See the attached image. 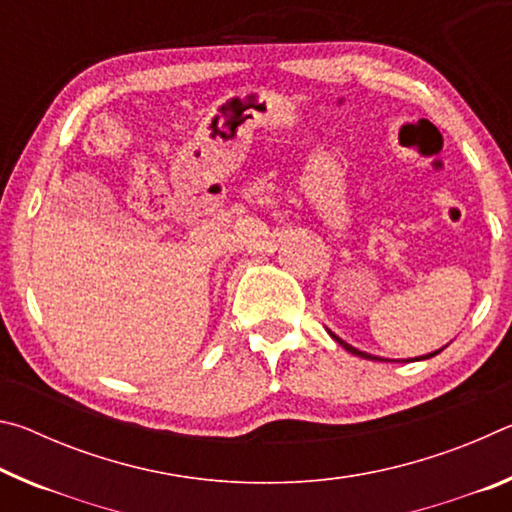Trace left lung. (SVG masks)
Listing matches in <instances>:
<instances>
[{"label":"left lung","mask_w":512,"mask_h":512,"mask_svg":"<svg viewBox=\"0 0 512 512\" xmlns=\"http://www.w3.org/2000/svg\"><path fill=\"white\" fill-rule=\"evenodd\" d=\"M327 334H329V336H332V339H334L336 343H339L343 350H348L350 354H354V357H361V359H370V361H397V363H400V361H404V363H409V361H422V359H431V357H436V354H438V352H443V350L447 348V345H443V348H440V350H436V352L422 354V357H413V359H384V357H375V354L361 352L359 348H354V345H350V343H345L343 339H339V336H336V334L332 332V329H327Z\"/></svg>","instance_id":"left-lung-1"}]
</instances>
